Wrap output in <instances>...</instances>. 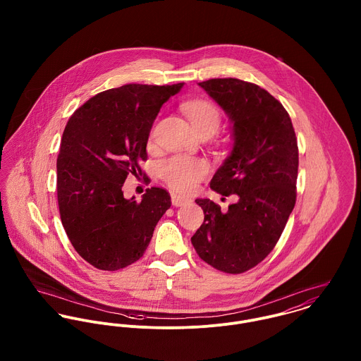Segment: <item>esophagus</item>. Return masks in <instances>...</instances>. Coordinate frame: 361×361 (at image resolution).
<instances>
[{
    "label": "esophagus",
    "mask_w": 361,
    "mask_h": 361,
    "mask_svg": "<svg viewBox=\"0 0 361 361\" xmlns=\"http://www.w3.org/2000/svg\"><path fill=\"white\" fill-rule=\"evenodd\" d=\"M186 203H188V199H185V197H182V196H176V195L172 196V206H185Z\"/></svg>",
    "instance_id": "obj_1"
}]
</instances>
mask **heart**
Here are the masks:
<instances>
[{
  "instance_id": "1",
  "label": "heart",
  "mask_w": 361,
  "mask_h": 361,
  "mask_svg": "<svg viewBox=\"0 0 361 361\" xmlns=\"http://www.w3.org/2000/svg\"><path fill=\"white\" fill-rule=\"evenodd\" d=\"M183 112L189 118L193 128L203 135H214L222 122L221 109L208 100H192L182 105ZM154 137L152 130L150 139ZM209 171V165L203 158L173 155L162 161L158 166L161 179L175 192L186 193L195 188V185L203 179Z\"/></svg>"
}]
</instances>
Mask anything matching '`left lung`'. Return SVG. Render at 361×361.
I'll return each instance as SVG.
<instances>
[{"mask_svg":"<svg viewBox=\"0 0 361 361\" xmlns=\"http://www.w3.org/2000/svg\"><path fill=\"white\" fill-rule=\"evenodd\" d=\"M199 85L233 122V150L209 186L236 203L221 211L197 199L204 222L192 245L215 269L242 274L272 252L296 204L298 139L288 111L257 85L235 78Z\"/></svg>","mask_w":361,"mask_h":361,"instance_id":"8db88e82","label":"left lung"}]
</instances>
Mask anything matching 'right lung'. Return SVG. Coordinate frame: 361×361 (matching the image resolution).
Returning <instances> with one entry per match:
<instances>
[{
	"instance_id": "obj_1",
	"label": "right lung",
	"mask_w": 361,
	"mask_h": 361,
	"mask_svg": "<svg viewBox=\"0 0 361 361\" xmlns=\"http://www.w3.org/2000/svg\"><path fill=\"white\" fill-rule=\"evenodd\" d=\"M183 83H130L96 94L69 118L56 158V196L63 229L79 256L103 271L143 257L155 225L171 207L162 188L126 200L129 175L146 176L147 140L162 104ZM149 182V176L146 179Z\"/></svg>"
}]
</instances>
